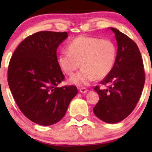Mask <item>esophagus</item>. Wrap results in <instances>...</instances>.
<instances>
[{"instance_id":"obj_1","label":"esophagus","mask_w":152,"mask_h":152,"mask_svg":"<svg viewBox=\"0 0 152 152\" xmlns=\"http://www.w3.org/2000/svg\"><path fill=\"white\" fill-rule=\"evenodd\" d=\"M87 91H88V90L86 88H80V93H86Z\"/></svg>"}]
</instances>
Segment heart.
<instances>
[{
  "label": "heart",
  "mask_w": 152,
  "mask_h": 152,
  "mask_svg": "<svg viewBox=\"0 0 152 152\" xmlns=\"http://www.w3.org/2000/svg\"><path fill=\"white\" fill-rule=\"evenodd\" d=\"M58 57V62L64 73L71 75L80 67L82 68L70 79L72 84L86 86L97 79L105 77L115 64L117 50L109 39L80 36L68 44Z\"/></svg>",
  "instance_id": "1"
}]
</instances>
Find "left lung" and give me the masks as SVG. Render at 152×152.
Wrapping results in <instances>:
<instances>
[{"label":"left lung","instance_id":"8db88e82","mask_svg":"<svg viewBox=\"0 0 152 152\" xmlns=\"http://www.w3.org/2000/svg\"><path fill=\"white\" fill-rule=\"evenodd\" d=\"M110 29L117 41V56L111 71L100 82L107 88L95 86L99 100L93 112L99 119L113 124L125 119L134 111L144 87L145 73L136 43L117 29Z\"/></svg>","mask_w":152,"mask_h":152}]
</instances>
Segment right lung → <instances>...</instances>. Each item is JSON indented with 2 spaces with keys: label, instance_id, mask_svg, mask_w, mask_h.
<instances>
[{
  "label": "right lung",
  "instance_id": "obj_1",
  "mask_svg": "<svg viewBox=\"0 0 152 152\" xmlns=\"http://www.w3.org/2000/svg\"><path fill=\"white\" fill-rule=\"evenodd\" d=\"M68 37L66 32L41 31L26 37L10 59L8 85L23 115L40 125L61 120L78 91L73 85L59 87L65 76L57 49Z\"/></svg>",
  "mask_w": 152,
  "mask_h": 152
}]
</instances>
